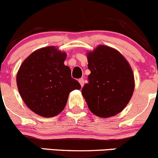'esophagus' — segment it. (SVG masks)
I'll return each instance as SVG.
<instances>
[{
  "label": "esophagus",
  "mask_w": 158,
  "mask_h": 158,
  "mask_svg": "<svg viewBox=\"0 0 158 158\" xmlns=\"http://www.w3.org/2000/svg\"><path fill=\"white\" fill-rule=\"evenodd\" d=\"M78 81H79L80 84L81 85V87H83V86H84V80L83 78H81V79H79Z\"/></svg>",
  "instance_id": "obj_1"
}]
</instances>
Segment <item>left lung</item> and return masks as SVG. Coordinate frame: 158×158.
Returning <instances> with one entry per match:
<instances>
[{"mask_svg": "<svg viewBox=\"0 0 158 158\" xmlns=\"http://www.w3.org/2000/svg\"><path fill=\"white\" fill-rule=\"evenodd\" d=\"M90 71L82 95L90 111L99 118L115 116L127 105L134 90L130 64L116 49L98 45L87 53Z\"/></svg>", "mask_w": 158, "mask_h": 158, "instance_id": "obj_1", "label": "left lung"}]
</instances>
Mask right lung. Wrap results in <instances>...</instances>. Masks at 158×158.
<instances>
[{
    "mask_svg": "<svg viewBox=\"0 0 158 158\" xmlns=\"http://www.w3.org/2000/svg\"><path fill=\"white\" fill-rule=\"evenodd\" d=\"M67 54L54 46L40 48L23 61L17 74L21 98L30 110L44 118L57 116L64 109L70 92L81 84L64 65Z\"/></svg>",
    "mask_w": 158,
    "mask_h": 158,
    "instance_id": "right-lung-1",
    "label": "right lung"
}]
</instances>
